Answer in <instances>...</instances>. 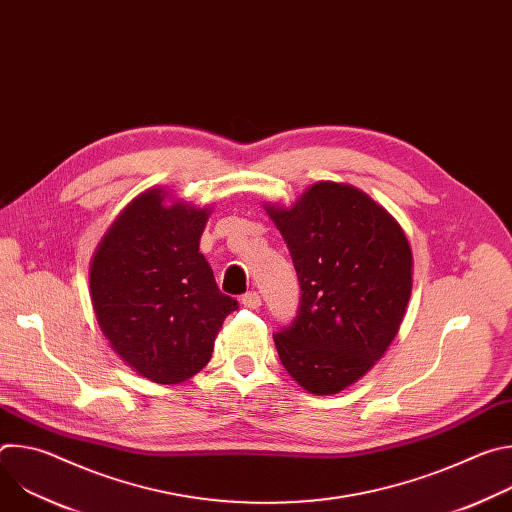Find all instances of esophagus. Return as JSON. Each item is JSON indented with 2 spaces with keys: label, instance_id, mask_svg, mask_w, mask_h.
<instances>
[{
  "label": "esophagus",
  "instance_id": "1",
  "mask_svg": "<svg viewBox=\"0 0 512 512\" xmlns=\"http://www.w3.org/2000/svg\"><path fill=\"white\" fill-rule=\"evenodd\" d=\"M243 306H247V308H259V306H261V296L257 294V291H249V294L243 296Z\"/></svg>",
  "mask_w": 512,
  "mask_h": 512
}]
</instances>
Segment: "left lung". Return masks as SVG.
Masks as SVG:
<instances>
[{
	"label": "left lung",
	"mask_w": 512,
	"mask_h": 512,
	"mask_svg": "<svg viewBox=\"0 0 512 512\" xmlns=\"http://www.w3.org/2000/svg\"><path fill=\"white\" fill-rule=\"evenodd\" d=\"M294 261L302 302L273 334L283 369L312 395L367 375L395 340L413 287V253L395 216L344 182L312 184L294 204H263Z\"/></svg>",
	"instance_id": "8db88e82"
}]
</instances>
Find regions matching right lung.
Masks as SVG:
<instances>
[{
	"label": "right lung",
	"instance_id": "obj_1",
	"mask_svg": "<svg viewBox=\"0 0 512 512\" xmlns=\"http://www.w3.org/2000/svg\"><path fill=\"white\" fill-rule=\"evenodd\" d=\"M210 212L150 188L119 212L91 259L101 332L131 371L158 385L202 371L218 330L237 310L198 251Z\"/></svg>",
	"mask_w": 512,
	"mask_h": 512
}]
</instances>
